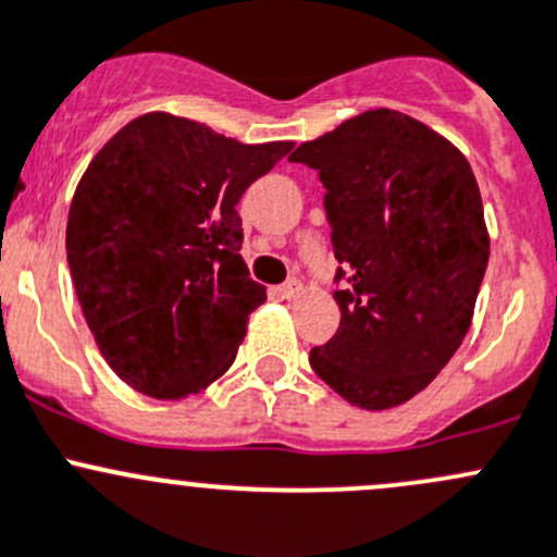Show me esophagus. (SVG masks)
Segmentation results:
<instances>
[{"mask_svg":"<svg viewBox=\"0 0 557 557\" xmlns=\"http://www.w3.org/2000/svg\"><path fill=\"white\" fill-rule=\"evenodd\" d=\"M299 290H301L299 280H288V283H283V285H277V288H274V296H280V299H294Z\"/></svg>","mask_w":557,"mask_h":557,"instance_id":"obj_1","label":"esophagus"}]
</instances>
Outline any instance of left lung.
<instances>
[{"label":"left lung","mask_w":557,"mask_h":557,"mask_svg":"<svg viewBox=\"0 0 557 557\" xmlns=\"http://www.w3.org/2000/svg\"><path fill=\"white\" fill-rule=\"evenodd\" d=\"M318 172L342 320L310 367L361 409L423 391L463 342L491 239L474 172L455 145L396 110H369L299 145Z\"/></svg>","instance_id":"obj_1"}]
</instances>
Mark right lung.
Wrapping results in <instances>:
<instances>
[{"label":"right lung","mask_w":557,"mask_h":557,"mask_svg":"<svg viewBox=\"0 0 557 557\" xmlns=\"http://www.w3.org/2000/svg\"><path fill=\"white\" fill-rule=\"evenodd\" d=\"M290 148L148 112L94 156L66 261L104 361L134 391L185 398L234 363L247 314L267 301L239 256L237 201Z\"/></svg>","instance_id":"add662e5"}]
</instances>
